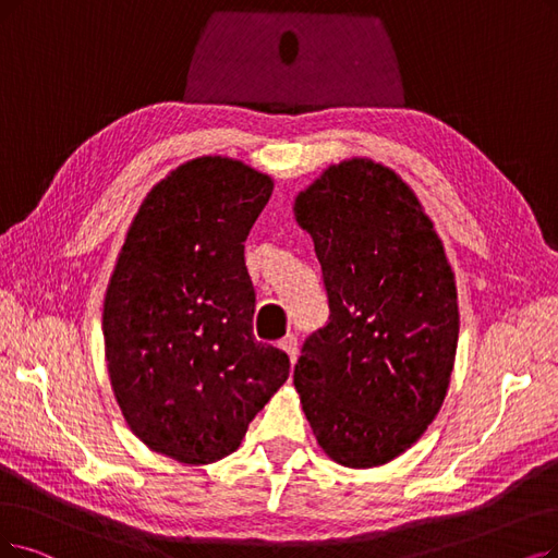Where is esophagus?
Masks as SVG:
<instances>
[{"label":"esophagus","mask_w":558,"mask_h":558,"mask_svg":"<svg viewBox=\"0 0 558 558\" xmlns=\"http://www.w3.org/2000/svg\"><path fill=\"white\" fill-rule=\"evenodd\" d=\"M279 345L288 356H291V362L295 364V360H298V337H295V333H286V337L279 341Z\"/></svg>","instance_id":"1"}]
</instances>
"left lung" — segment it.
Masks as SVG:
<instances>
[{
  "label": "left lung",
  "instance_id": "1",
  "mask_svg": "<svg viewBox=\"0 0 558 558\" xmlns=\"http://www.w3.org/2000/svg\"><path fill=\"white\" fill-rule=\"evenodd\" d=\"M293 210L314 238L329 302L293 383L320 449L368 470L408 451L444 403L460 329L456 277L430 217L389 167L331 165Z\"/></svg>",
  "mask_w": 558,
  "mask_h": 558
}]
</instances>
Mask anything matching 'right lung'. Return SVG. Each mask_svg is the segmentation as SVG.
Listing matches in <instances>:
<instances>
[{
	"label": "right lung",
	"instance_id": "add662e5",
	"mask_svg": "<svg viewBox=\"0 0 558 558\" xmlns=\"http://www.w3.org/2000/svg\"><path fill=\"white\" fill-rule=\"evenodd\" d=\"M272 178L206 155L155 185L109 279L102 333L117 403L148 449L185 464L233 453L288 380V354L254 339L244 240Z\"/></svg>",
	"mask_w": 558,
	"mask_h": 558
}]
</instances>
